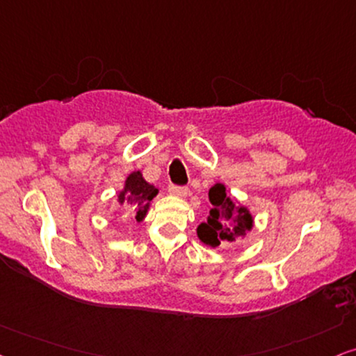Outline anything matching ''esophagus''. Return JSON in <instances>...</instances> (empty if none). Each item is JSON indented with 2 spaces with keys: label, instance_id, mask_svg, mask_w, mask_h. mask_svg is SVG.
<instances>
[{
  "label": "esophagus",
  "instance_id": "1",
  "mask_svg": "<svg viewBox=\"0 0 356 356\" xmlns=\"http://www.w3.org/2000/svg\"><path fill=\"white\" fill-rule=\"evenodd\" d=\"M169 192L172 193V195H177V197H187L188 195V188L187 187L174 186V184H170V186H169Z\"/></svg>",
  "mask_w": 356,
  "mask_h": 356
}]
</instances>
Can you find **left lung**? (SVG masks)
Here are the masks:
<instances>
[{
	"instance_id": "left-lung-1",
	"label": "left lung",
	"mask_w": 356,
	"mask_h": 356,
	"mask_svg": "<svg viewBox=\"0 0 356 356\" xmlns=\"http://www.w3.org/2000/svg\"><path fill=\"white\" fill-rule=\"evenodd\" d=\"M209 200L211 204L210 215L207 222L197 228V235L205 245L220 246L222 243L235 241L236 236H245V233L251 230L253 218L250 211L228 199L222 184H215L210 188Z\"/></svg>"
}]
</instances>
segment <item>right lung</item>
<instances>
[{
	"instance_id": "add662e5",
	"label": "right lung",
	"mask_w": 356,
	"mask_h": 356,
	"mask_svg": "<svg viewBox=\"0 0 356 356\" xmlns=\"http://www.w3.org/2000/svg\"><path fill=\"white\" fill-rule=\"evenodd\" d=\"M157 193V188L151 184H147L143 179L141 172H133L129 174V177L126 179L124 191L120 193V202L131 207V210L136 213V220L141 222L145 218L147 209H149L151 200L154 199Z\"/></svg>"
}]
</instances>
